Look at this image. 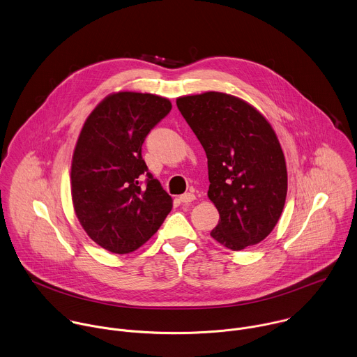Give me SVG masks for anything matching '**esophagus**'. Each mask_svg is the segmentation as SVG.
I'll list each match as a JSON object with an SVG mask.
<instances>
[{"label": "esophagus", "instance_id": "1", "mask_svg": "<svg viewBox=\"0 0 357 357\" xmlns=\"http://www.w3.org/2000/svg\"><path fill=\"white\" fill-rule=\"evenodd\" d=\"M195 199H196V196H195L193 193H185V195H182V196L179 197V200H181L183 204H189V203H192Z\"/></svg>", "mask_w": 357, "mask_h": 357}]
</instances>
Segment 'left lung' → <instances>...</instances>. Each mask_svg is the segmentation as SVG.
Segmentation results:
<instances>
[{"label":"left lung","mask_w":357,"mask_h":357,"mask_svg":"<svg viewBox=\"0 0 357 357\" xmlns=\"http://www.w3.org/2000/svg\"><path fill=\"white\" fill-rule=\"evenodd\" d=\"M176 105L207 155V196L220 213L210 235L231 250L260 243L277 225L288 192L271 123L245 100L220 91L182 96Z\"/></svg>","instance_id":"left-lung-1"}]
</instances>
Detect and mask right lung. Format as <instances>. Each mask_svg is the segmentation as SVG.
Segmentation results:
<instances>
[{
	"label": "right lung",
	"instance_id": "obj_1",
	"mask_svg": "<svg viewBox=\"0 0 357 357\" xmlns=\"http://www.w3.org/2000/svg\"><path fill=\"white\" fill-rule=\"evenodd\" d=\"M171 108L161 96L111 93L80 130L70 165L72 203L86 234L108 252H135L172 210V197L142 158L146 136ZM143 173L146 187L139 183Z\"/></svg>",
	"mask_w": 357,
	"mask_h": 357
}]
</instances>
